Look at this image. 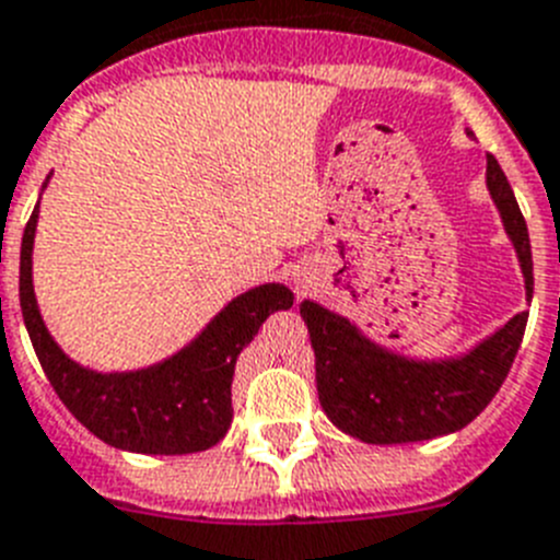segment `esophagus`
I'll use <instances>...</instances> for the list:
<instances>
[{
  "label": "esophagus",
  "mask_w": 560,
  "mask_h": 560,
  "mask_svg": "<svg viewBox=\"0 0 560 560\" xmlns=\"http://www.w3.org/2000/svg\"><path fill=\"white\" fill-rule=\"evenodd\" d=\"M299 287H304V281H299Z\"/></svg>",
  "instance_id": "34e87169"
}]
</instances>
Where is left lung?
Returning a JSON list of instances; mask_svg holds the SVG:
<instances>
[{"instance_id":"left-lung-1","label":"left lung","mask_w":560,"mask_h":560,"mask_svg":"<svg viewBox=\"0 0 560 560\" xmlns=\"http://www.w3.org/2000/svg\"><path fill=\"white\" fill-rule=\"evenodd\" d=\"M485 183L518 256L524 295L533 301L527 222L493 154H488ZM299 310L313 340L315 383L324 415L343 434L369 445L434 440L476 420L508 377L527 327V313H518L468 352L411 358L372 340L354 320L318 301L304 299Z\"/></svg>"}]
</instances>
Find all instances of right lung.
I'll return each instance as SVG.
<instances>
[{
	"label": "right lung",
	"mask_w": 560,
	"mask_h": 560,
	"mask_svg": "<svg viewBox=\"0 0 560 560\" xmlns=\"http://www.w3.org/2000/svg\"><path fill=\"white\" fill-rule=\"evenodd\" d=\"M50 177L45 179L47 188ZM42 199V194H38ZM38 202L24 228L19 256V304L47 381L86 431L132 454H197L228 434L236 358L267 315L293 307V290L279 281L231 299L202 332L172 358L129 372H98L72 361L47 329L33 290V242Z\"/></svg>",
	"instance_id": "1"
}]
</instances>
